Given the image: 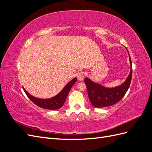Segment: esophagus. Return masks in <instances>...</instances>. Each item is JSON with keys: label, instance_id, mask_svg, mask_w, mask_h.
Here are the masks:
<instances>
[{"label": "esophagus", "instance_id": "1", "mask_svg": "<svg viewBox=\"0 0 152 152\" xmlns=\"http://www.w3.org/2000/svg\"><path fill=\"white\" fill-rule=\"evenodd\" d=\"M84 72H79L78 73V75H77V78L78 79H79L80 81H82L84 79Z\"/></svg>", "mask_w": 152, "mask_h": 152}]
</instances>
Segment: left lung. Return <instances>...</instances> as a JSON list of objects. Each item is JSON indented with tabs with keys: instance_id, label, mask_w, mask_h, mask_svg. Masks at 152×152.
Masks as SVG:
<instances>
[{
	"instance_id": "left-lung-1",
	"label": "left lung",
	"mask_w": 152,
	"mask_h": 152,
	"mask_svg": "<svg viewBox=\"0 0 152 152\" xmlns=\"http://www.w3.org/2000/svg\"><path fill=\"white\" fill-rule=\"evenodd\" d=\"M131 71L129 75L124 83L113 88L105 87L86 78L84 82L87 87V93L91 104L96 108L107 107L118 103L127 93L130 86L132 79V69L131 59L129 56Z\"/></svg>"
}]
</instances>
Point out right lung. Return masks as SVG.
<instances>
[{"mask_svg":"<svg viewBox=\"0 0 152 152\" xmlns=\"http://www.w3.org/2000/svg\"><path fill=\"white\" fill-rule=\"evenodd\" d=\"M77 79L75 77L74 79L70 81L62 89V91L58 94L56 96L49 99H40L35 98L34 96L30 94L25 88L23 87L25 93L29 98L32 102L35 103L38 107L44 109L48 110H58L65 103L67 96L69 93L72 87L75 83Z\"/></svg>","mask_w":152,"mask_h":152,"instance_id":"add662e5","label":"right lung"}]
</instances>
